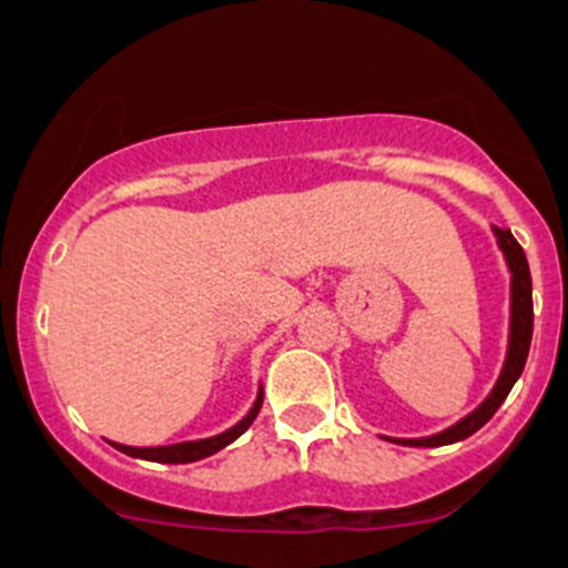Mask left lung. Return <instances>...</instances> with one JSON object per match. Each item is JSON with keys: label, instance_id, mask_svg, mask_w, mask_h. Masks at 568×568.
<instances>
[{"label": "left lung", "instance_id": "8db88e82", "mask_svg": "<svg viewBox=\"0 0 568 568\" xmlns=\"http://www.w3.org/2000/svg\"><path fill=\"white\" fill-rule=\"evenodd\" d=\"M496 237H499V246L507 257V266L513 272V316H510V349H507V362L505 369H501L499 384L493 386V392L487 395L485 404L476 412H470L465 420H459L457 426L445 428L443 434H434V437L423 439H392V443L400 445H420V448H437V445L459 443V439L470 437L474 432H479L496 409L505 404V397L510 395L513 384L518 381V375L524 373V364H527L529 342H532V277H529L527 266V254L518 246L516 237L510 235V230H496Z\"/></svg>", "mask_w": 568, "mask_h": 568}]
</instances>
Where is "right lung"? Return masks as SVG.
<instances>
[{"mask_svg": "<svg viewBox=\"0 0 568 568\" xmlns=\"http://www.w3.org/2000/svg\"><path fill=\"white\" fill-rule=\"evenodd\" d=\"M260 406H263V389L257 392V400H254L252 412L243 417L237 426H232L230 432L219 434V437H210V439H195V443H179V445H162V448H131V445H120V443H111L116 452L129 454V457L136 459H148V463H164V465H182V463H195V459H204L210 454L221 452L224 445H230L232 439L241 437L248 426L254 423L257 417Z\"/></svg>", "mask_w": 568, "mask_h": 568, "instance_id": "obj_1", "label": "right lung"}]
</instances>
